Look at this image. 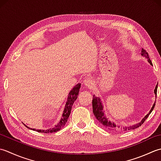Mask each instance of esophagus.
Here are the masks:
<instances>
[{
	"label": "esophagus",
	"instance_id": "esophagus-1",
	"mask_svg": "<svg viewBox=\"0 0 161 161\" xmlns=\"http://www.w3.org/2000/svg\"><path fill=\"white\" fill-rule=\"evenodd\" d=\"M84 85L86 86L87 87H91L93 85V81L90 78H87V79H85L84 80Z\"/></svg>",
	"mask_w": 161,
	"mask_h": 161
}]
</instances>
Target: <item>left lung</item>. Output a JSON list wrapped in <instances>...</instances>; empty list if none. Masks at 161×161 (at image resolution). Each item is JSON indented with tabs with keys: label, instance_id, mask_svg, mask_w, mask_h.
<instances>
[{
	"label": "left lung",
	"instance_id": "left-lung-1",
	"mask_svg": "<svg viewBox=\"0 0 161 161\" xmlns=\"http://www.w3.org/2000/svg\"><path fill=\"white\" fill-rule=\"evenodd\" d=\"M142 55L143 56H145V58H147L148 59V61L150 63V64H152V61L149 59L148 53L146 51V50L145 49H142ZM157 87H158V85L156 86L155 90H154V93L156 94H157ZM154 106H155V103L153 104V106H152V109L149 111V113L147 114V115L143 118V119L141 121V122L138 124H135L132 126H125V127H120L119 126H117L116 124H114V123H112L108 119V118H106V115H105L104 112L103 111V105L101 103V101L100 100L99 98L96 97L94 96H93V100H92V108H93V113L94 116L96 117V119L99 121V122L103 126H104L106 129L114 131V132H119L120 130H132V129H136L137 128H138L139 126H140L142 124L145 122V121L147 119V118L149 117V115L150 114V113H152V111L153 110ZM121 129H120V128Z\"/></svg>",
	"mask_w": 161,
	"mask_h": 161
}]
</instances>
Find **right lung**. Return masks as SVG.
<instances>
[{
	"label": "right lung",
	"mask_w": 161,
	"mask_h": 161,
	"mask_svg": "<svg viewBox=\"0 0 161 161\" xmlns=\"http://www.w3.org/2000/svg\"><path fill=\"white\" fill-rule=\"evenodd\" d=\"M80 86H81L80 84H79V83L77 84L76 86H75L73 88V89L71 90V91L70 92L69 94V97H68L66 105H65L64 113H63V114H62V119H60V121L59 122V123L57 124L56 126H55L53 128H51V129H47V130H37V129H32V130L37 131V132H39V133H49L57 132V131L60 130L62 129V128H63L65 124H66V122H67L68 118L70 115L71 110V108H72V106H73V103H74V101L77 99V97H78V93H79ZM24 125H25V124H24ZM25 126L28 128V129H30V128H29L27 126L25 125Z\"/></svg>",
	"instance_id": "obj_1"
}]
</instances>
